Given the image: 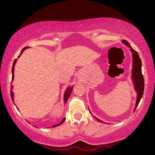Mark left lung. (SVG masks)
I'll return each mask as SVG.
<instances>
[{"instance_id": "8db88e82", "label": "left lung", "mask_w": 155, "mask_h": 155, "mask_svg": "<svg viewBox=\"0 0 155 155\" xmlns=\"http://www.w3.org/2000/svg\"><path fill=\"white\" fill-rule=\"evenodd\" d=\"M123 43L126 45L127 47H130V51L133 53V69H132V79L134 83V86L135 91L137 93V98L136 102V106L134 110H136V108L139 105V102L142 98L144 92V78L142 74V70H141V67H142V62H141L140 58H139V55L138 54V52L134 51V49L130 47L129 43L125 40L122 41ZM91 113V112H90ZM98 121H101L98 118H96Z\"/></svg>"}]
</instances>
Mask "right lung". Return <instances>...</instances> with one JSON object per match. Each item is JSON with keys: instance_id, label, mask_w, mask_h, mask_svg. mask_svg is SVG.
Masks as SVG:
<instances>
[{"instance_id": "add662e5", "label": "right lung", "mask_w": 155, "mask_h": 155, "mask_svg": "<svg viewBox=\"0 0 155 155\" xmlns=\"http://www.w3.org/2000/svg\"><path fill=\"white\" fill-rule=\"evenodd\" d=\"M28 47H25L24 48H22V51H21V54H20V55L18 56V57H19L20 56H21V54L22 53V52L24 51L26 48H27ZM16 59H15L14 62H13V64H12V81L13 79H14V70H15V63H16ZM72 87H68V88H67V90L66 91V92H65L64 95V103H67V102L68 98L69 96H70V94H71V92H72ZM11 88H12V86H11ZM11 98H12V101H13V97H14V95H13V93H12V91L11 90ZM13 102H14V101H13ZM64 120H65V118H63V120H62L60 123L58 124L54 125L53 127H57V126H58V125H60V124H62V123H63V122L64 121Z\"/></svg>"}]
</instances>
